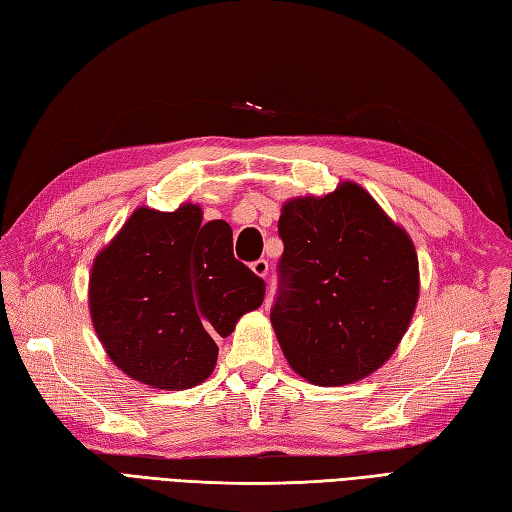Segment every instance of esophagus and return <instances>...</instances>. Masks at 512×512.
<instances>
[{"label":"esophagus","mask_w":512,"mask_h":512,"mask_svg":"<svg viewBox=\"0 0 512 512\" xmlns=\"http://www.w3.org/2000/svg\"><path fill=\"white\" fill-rule=\"evenodd\" d=\"M251 270L255 272L257 277L266 279V277H268V261H266V259H257V261H253V264H251Z\"/></svg>","instance_id":"1"}]
</instances>
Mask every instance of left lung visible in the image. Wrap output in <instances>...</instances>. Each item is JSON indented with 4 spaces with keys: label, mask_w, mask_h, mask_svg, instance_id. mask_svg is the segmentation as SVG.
Instances as JSON below:
<instances>
[{
    "label": "left lung",
    "mask_w": 512,
    "mask_h": 512,
    "mask_svg": "<svg viewBox=\"0 0 512 512\" xmlns=\"http://www.w3.org/2000/svg\"><path fill=\"white\" fill-rule=\"evenodd\" d=\"M270 323L285 360L316 386L375 373L397 349L419 299L410 235L358 183L292 198Z\"/></svg>",
    "instance_id": "8db88e82"
}]
</instances>
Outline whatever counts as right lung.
Wrapping results in <instances>:
<instances>
[{
  "label": "right lung",
  "instance_id": "obj_1",
  "mask_svg": "<svg viewBox=\"0 0 512 512\" xmlns=\"http://www.w3.org/2000/svg\"><path fill=\"white\" fill-rule=\"evenodd\" d=\"M266 283L233 257L224 220L202 222L198 205L139 207L95 257L91 320L117 368L141 384L183 390L205 382L246 312L264 303Z\"/></svg>",
  "mask_w": 512,
  "mask_h": 512
}]
</instances>
